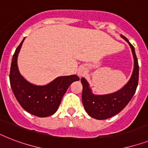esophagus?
Masks as SVG:
<instances>
[{"label":"esophagus","mask_w":148,"mask_h":148,"mask_svg":"<svg viewBox=\"0 0 148 148\" xmlns=\"http://www.w3.org/2000/svg\"><path fill=\"white\" fill-rule=\"evenodd\" d=\"M77 74H78L79 76L81 77V76H84V74H85V72H84V69H80L78 71V72H77Z\"/></svg>","instance_id":"esophagus-1"}]
</instances>
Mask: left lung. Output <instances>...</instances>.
<instances>
[{"label": "left lung", "mask_w": 148, "mask_h": 148, "mask_svg": "<svg viewBox=\"0 0 148 148\" xmlns=\"http://www.w3.org/2000/svg\"><path fill=\"white\" fill-rule=\"evenodd\" d=\"M121 37L128 43L134 57V71L129 81L116 92L104 95H95L92 94L89 84L85 78L81 79L83 85L82 102L86 112L93 118L105 120L117 114L130 102L136 91L138 84L139 66L134 47L125 37Z\"/></svg>", "instance_id": "left-lung-1"}]
</instances>
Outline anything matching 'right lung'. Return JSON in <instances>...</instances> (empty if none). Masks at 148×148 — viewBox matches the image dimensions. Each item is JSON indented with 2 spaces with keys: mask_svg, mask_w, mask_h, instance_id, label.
<instances>
[{
  "mask_svg": "<svg viewBox=\"0 0 148 148\" xmlns=\"http://www.w3.org/2000/svg\"><path fill=\"white\" fill-rule=\"evenodd\" d=\"M24 38L13 55L10 70V83L15 97L24 110L37 117H46L53 114L60 104L67 88L77 75L58 77L47 85L37 86L25 80L17 67V56Z\"/></svg>",
  "mask_w": 148,
  "mask_h": 148,
  "instance_id": "obj_1",
  "label": "right lung"
}]
</instances>
